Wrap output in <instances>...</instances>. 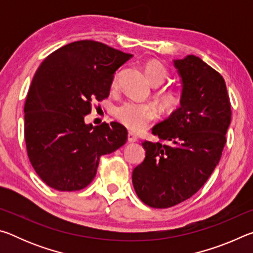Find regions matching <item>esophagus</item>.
<instances>
[{"label":"esophagus","instance_id":"34e87169","mask_svg":"<svg viewBox=\"0 0 253 253\" xmlns=\"http://www.w3.org/2000/svg\"><path fill=\"white\" fill-rule=\"evenodd\" d=\"M127 140H128V143H136L137 140H138V137H137L134 132H131V131H129L127 134Z\"/></svg>","mask_w":253,"mask_h":253}]
</instances>
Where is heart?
<instances>
[{"label": "heart", "mask_w": 253, "mask_h": 253, "mask_svg": "<svg viewBox=\"0 0 253 253\" xmlns=\"http://www.w3.org/2000/svg\"><path fill=\"white\" fill-rule=\"evenodd\" d=\"M145 75L154 85L164 83L168 78V70L160 61L151 60L145 65ZM117 78L113 81V85H116ZM161 105L166 110H175L181 105L182 97L176 89L165 88L158 95ZM115 116L117 121L123 124L130 131H142L149 126L154 119L157 117V109L151 104H137V102L127 101L115 110Z\"/></svg>", "instance_id": "b5f03b06"}]
</instances>
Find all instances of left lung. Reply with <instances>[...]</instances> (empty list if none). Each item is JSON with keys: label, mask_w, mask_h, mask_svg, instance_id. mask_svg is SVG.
<instances>
[{"label": "left lung", "mask_w": 253, "mask_h": 253, "mask_svg": "<svg viewBox=\"0 0 253 253\" xmlns=\"http://www.w3.org/2000/svg\"><path fill=\"white\" fill-rule=\"evenodd\" d=\"M182 77L181 107L142 143L146 156L132 170L136 194L151 208L168 209L193 196L211 176L223 152L231 104L223 77L203 60H174Z\"/></svg>", "instance_id": "8db88e82"}]
</instances>
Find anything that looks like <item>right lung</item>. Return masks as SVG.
<instances>
[{
  "mask_svg": "<svg viewBox=\"0 0 253 253\" xmlns=\"http://www.w3.org/2000/svg\"><path fill=\"white\" fill-rule=\"evenodd\" d=\"M131 54L92 40L76 41L46 57L30 85L24 105L29 160L46 185L79 191L96 176L99 160L122 147L119 123L85 125L92 101L109 96L114 75Z\"/></svg>",
  "mask_w": 253,
  "mask_h": 253,
  "instance_id": "obj_1",
  "label": "right lung"
}]
</instances>
